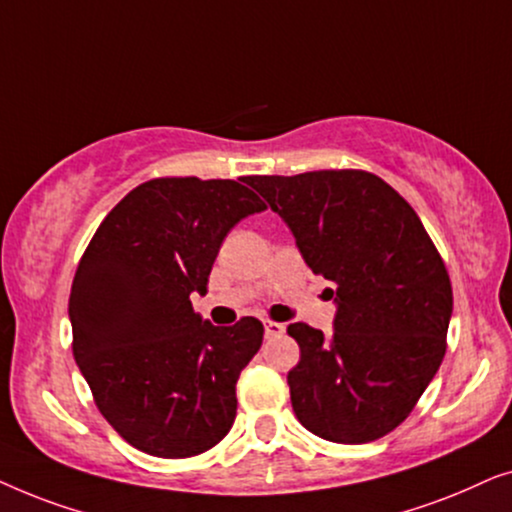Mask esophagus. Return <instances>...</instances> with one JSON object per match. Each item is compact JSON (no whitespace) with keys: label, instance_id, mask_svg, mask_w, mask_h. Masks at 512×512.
Returning <instances> with one entry per match:
<instances>
[{"label":"esophagus","instance_id":"34e87169","mask_svg":"<svg viewBox=\"0 0 512 512\" xmlns=\"http://www.w3.org/2000/svg\"><path fill=\"white\" fill-rule=\"evenodd\" d=\"M265 338H279V335H282L284 331H286V326L284 324H279V321H265Z\"/></svg>","mask_w":512,"mask_h":512}]
</instances>
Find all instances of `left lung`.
I'll return each mask as SVG.
<instances>
[{
  "label": "left lung",
  "instance_id": "8db88e82",
  "mask_svg": "<svg viewBox=\"0 0 512 512\" xmlns=\"http://www.w3.org/2000/svg\"><path fill=\"white\" fill-rule=\"evenodd\" d=\"M244 181L289 223L314 275L335 284L331 338L303 321L286 328L300 347L286 377L298 422L342 445L387 436L445 356L452 284L443 256L415 209L370 172Z\"/></svg>",
  "mask_w": 512,
  "mask_h": 512
}]
</instances>
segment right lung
<instances>
[{"instance_id":"add662e5","label":"right lung","mask_w":512,"mask_h":512,"mask_svg":"<svg viewBox=\"0 0 512 512\" xmlns=\"http://www.w3.org/2000/svg\"><path fill=\"white\" fill-rule=\"evenodd\" d=\"M263 209L233 179H151L83 251L69 293L72 352L97 410L137 450L195 457L233 426L237 377L261 349L263 324L212 326L191 293L207 291L228 230Z\"/></svg>"}]
</instances>
